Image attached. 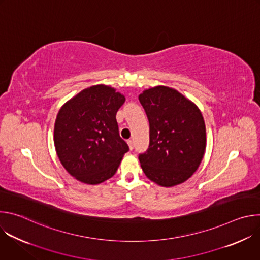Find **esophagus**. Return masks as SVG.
Masks as SVG:
<instances>
[{"instance_id":"obj_1","label":"esophagus","mask_w":260,"mask_h":260,"mask_svg":"<svg viewBox=\"0 0 260 260\" xmlns=\"http://www.w3.org/2000/svg\"><path fill=\"white\" fill-rule=\"evenodd\" d=\"M127 145H128V147H129V149L133 150V148H134V142H133V140H127Z\"/></svg>"}]
</instances>
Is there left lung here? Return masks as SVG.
Returning <instances> with one entry per match:
<instances>
[{
    "mask_svg": "<svg viewBox=\"0 0 260 260\" xmlns=\"http://www.w3.org/2000/svg\"><path fill=\"white\" fill-rule=\"evenodd\" d=\"M139 101L149 120L150 143L139 155L148 179L162 187L188 180L206 150V125L199 107L178 90L158 85L145 89Z\"/></svg>",
    "mask_w": 260,
    "mask_h": 260,
    "instance_id": "left-lung-1",
    "label": "left lung"
}]
</instances>
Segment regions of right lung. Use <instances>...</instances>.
I'll return each mask as SVG.
<instances>
[{"mask_svg":"<svg viewBox=\"0 0 260 260\" xmlns=\"http://www.w3.org/2000/svg\"><path fill=\"white\" fill-rule=\"evenodd\" d=\"M124 101L115 88L98 84L81 90L59 109L53 138L56 154L78 181L96 185L116 173L128 151L116 121Z\"/></svg>","mask_w":260,"mask_h":260,"instance_id":"add662e5","label":"right lung"}]
</instances>
